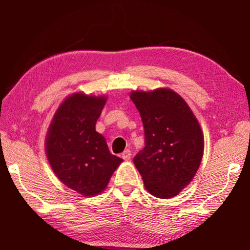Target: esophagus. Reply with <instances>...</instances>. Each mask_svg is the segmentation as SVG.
<instances>
[{
	"label": "esophagus",
	"instance_id": "34e87169",
	"mask_svg": "<svg viewBox=\"0 0 250 250\" xmlns=\"http://www.w3.org/2000/svg\"><path fill=\"white\" fill-rule=\"evenodd\" d=\"M121 158L124 159V160H125V161L130 160V159H131V151H130V150H125V151L122 152Z\"/></svg>",
	"mask_w": 250,
	"mask_h": 250
}]
</instances>
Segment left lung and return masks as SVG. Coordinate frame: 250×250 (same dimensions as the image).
<instances>
[{
  "instance_id": "left-lung-1",
  "label": "left lung",
  "mask_w": 250,
  "mask_h": 250,
  "mask_svg": "<svg viewBox=\"0 0 250 250\" xmlns=\"http://www.w3.org/2000/svg\"><path fill=\"white\" fill-rule=\"evenodd\" d=\"M145 126L146 146L133 163L146 191L159 198L177 195L195 176L204 152L196 117L182 97L168 88L130 95Z\"/></svg>"
}]
</instances>
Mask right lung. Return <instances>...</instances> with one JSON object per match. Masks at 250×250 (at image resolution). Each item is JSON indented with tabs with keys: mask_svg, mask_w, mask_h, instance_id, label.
<instances>
[{
	"mask_svg": "<svg viewBox=\"0 0 250 250\" xmlns=\"http://www.w3.org/2000/svg\"><path fill=\"white\" fill-rule=\"evenodd\" d=\"M107 97L75 92L55 112L46 135V155L62 184L83 196L98 195L122 159L110 153L96 131Z\"/></svg>",
	"mask_w": 250,
	"mask_h": 250,
	"instance_id": "right-lung-1",
	"label": "right lung"
}]
</instances>
